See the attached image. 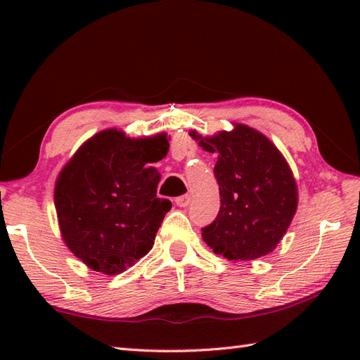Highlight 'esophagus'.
Instances as JSON below:
<instances>
[{"instance_id": "1", "label": "esophagus", "mask_w": 360, "mask_h": 360, "mask_svg": "<svg viewBox=\"0 0 360 360\" xmlns=\"http://www.w3.org/2000/svg\"><path fill=\"white\" fill-rule=\"evenodd\" d=\"M176 205H179V207H187V205L190 204V195H182V196H178L174 200Z\"/></svg>"}]
</instances>
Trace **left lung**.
Segmentation results:
<instances>
[{"instance_id":"left-lung-1","label":"left lung","mask_w":360,"mask_h":360,"mask_svg":"<svg viewBox=\"0 0 360 360\" xmlns=\"http://www.w3.org/2000/svg\"><path fill=\"white\" fill-rule=\"evenodd\" d=\"M190 136L218 155L213 173L221 207L215 221L201 229L202 240L227 259L267 255L297 210V184L286 159L264 134L243 124L210 137L196 131Z\"/></svg>"}]
</instances>
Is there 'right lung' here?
Listing matches in <instances>:
<instances>
[{
  "label": "right lung",
  "mask_w": 360,
  "mask_h": 360,
  "mask_svg": "<svg viewBox=\"0 0 360 360\" xmlns=\"http://www.w3.org/2000/svg\"><path fill=\"white\" fill-rule=\"evenodd\" d=\"M168 147L165 133L131 139L103 129L60 172L53 192L60 232L89 269L117 275L151 250L172 209L156 195L160 174L153 167Z\"/></svg>",
  "instance_id": "add662e5"
}]
</instances>
